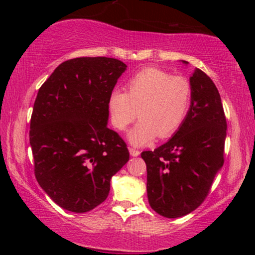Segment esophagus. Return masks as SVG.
Masks as SVG:
<instances>
[{
    "mask_svg": "<svg viewBox=\"0 0 255 255\" xmlns=\"http://www.w3.org/2000/svg\"><path fill=\"white\" fill-rule=\"evenodd\" d=\"M129 153H130L131 156H138V155L140 154L139 150L135 149V148H131V147H129Z\"/></svg>",
    "mask_w": 255,
    "mask_h": 255,
    "instance_id": "34e87169",
    "label": "esophagus"
}]
</instances>
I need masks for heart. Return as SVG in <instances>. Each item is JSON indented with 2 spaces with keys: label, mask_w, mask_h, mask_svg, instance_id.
Returning a JSON list of instances; mask_svg holds the SVG:
<instances>
[{
  "label": "heart",
  "mask_w": 255,
  "mask_h": 255,
  "mask_svg": "<svg viewBox=\"0 0 255 255\" xmlns=\"http://www.w3.org/2000/svg\"><path fill=\"white\" fill-rule=\"evenodd\" d=\"M127 93L112 91L109 107L111 123L125 130L137 117L140 118L128 139L144 146L155 137L167 138L182 126L192 98L190 82L183 76H172L156 67H146L128 80Z\"/></svg>",
  "instance_id": "obj_1"
}]
</instances>
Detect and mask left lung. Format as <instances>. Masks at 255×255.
Returning a JSON list of instances; mask_svg holds the SVG:
<instances>
[{
    "label": "left lung",
    "mask_w": 255,
    "mask_h": 255,
    "mask_svg": "<svg viewBox=\"0 0 255 255\" xmlns=\"http://www.w3.org/2000/svg\"><path fill=\"white\" fill-rule=\"evenodd\" d=\"M190 84L191 105L182 126L165 144L141 153L147 166L148 202L166 218L197 209L224 164L227 124L218 90L199 68Z\"/></svg>",
    "instance_id": "obj_1"
}]
</instances>
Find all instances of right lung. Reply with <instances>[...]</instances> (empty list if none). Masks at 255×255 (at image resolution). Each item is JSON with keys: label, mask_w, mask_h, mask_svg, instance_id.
<instances>
[{"label": "right lung", "mask_w": 255, "mask_h": 255, "mask_svg": "<svg viewBox=\"0 0 255 255\" xmlns=\"http://www.w3.org/2000/svg\"><path fill=\"white\" fill-rule=\"evenodd\" d=\"M127 65L80 57L56 68L38 91L30 122L34 175L59 207L86 213L107 199L128 162L127 145L107 126L108 101Z\"/></svg>", "instance_id": "add662e5"}]
</instances>
